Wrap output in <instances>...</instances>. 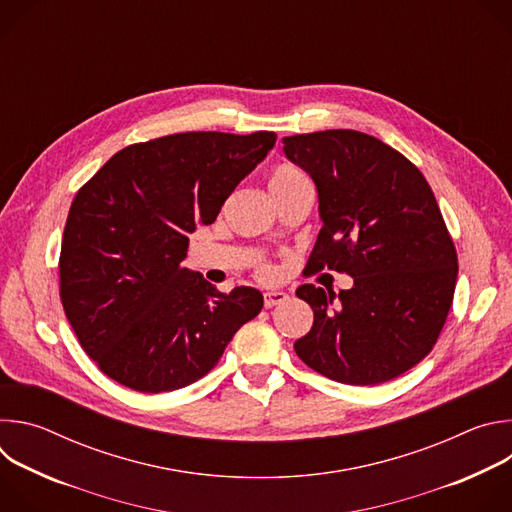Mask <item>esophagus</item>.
I'll use <instances>...</instances> for the list:
<instances>
[{"label":"esophagus","mask_w":512,"mask_h":512,"mask_svg":"<svg viewBox=\"0 0 512 512\" xmlns=\"http://www.w3.org/2000/svg\"><path fill=\"white\" fill-rule=\"evenodd\" d=\"M285 300H289V296L285 294V291H265V294H263V304H265V308L279 306V304H283Z\"/></svg>","instance_id":"1"}]
</instances>
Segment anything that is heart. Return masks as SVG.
Returning <instances> with one entry per match:
<instances>
[{
  "label": "heart",
  "instance_id": "obj_1",
  "mask_svg": "<svg viewBox=\"0 0 512 512\" xmlns=\"http://www.w3.org/2000/svg\"><path fill=\"white\" fill-rule=\"evenodd\" d=\"M308 186H310L308 176L300 168L291 166V164H281V166L273 168V172L269 176V190L277 202L302 188H308ZM271 273H273V269L269 265H261L263 277H269Z\"/></svg>",
  "mask_w": 512,
  "mask_h": 512
}]
</instances>
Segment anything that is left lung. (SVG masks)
Returning <instances> with one entry per match:
<instances>
[{"mask_svg": "<svg viewBox=\"0 0 512 512\" xmlns=\"http://www.w3.org/2000/svg\"><path fill=\"white\" fill-rule=\"evenodd\" d=\"M283 152L318 188L322 229L308 267L354 281L338 296L298 287L314 326L296 340V354L346 385L403 375L437 342L458 277L456 247L427 180L391 145L352 129L283 137Z\"/></svg>", "mask_w": 512, "mask_h": 512, "instance_id": "left-lung-1", "label": "left lung"}]
</instances>
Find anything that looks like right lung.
Returning a JSON list of instances; mask_svg holds the SVG:
<instances>
[{
  "label": "right lung",
  "instance_id": "1",
  "mask_svg": "<svg viewBox=\"0 0 512 512\" xmlns=\"http://www.w3.org/2000/svg\"><path fill=\"white\" fill-rule=\"evenodd\" d=\"M275 139L188 131L133 143L77 192L60 249V300L107 377L139 393L182 389L212 371L261 312L257 289L221 294L182 261L188 235L216 221Z\"/></svg>",
  "mask_w": 512,
  "mask_h": 512
}]
</instances>
